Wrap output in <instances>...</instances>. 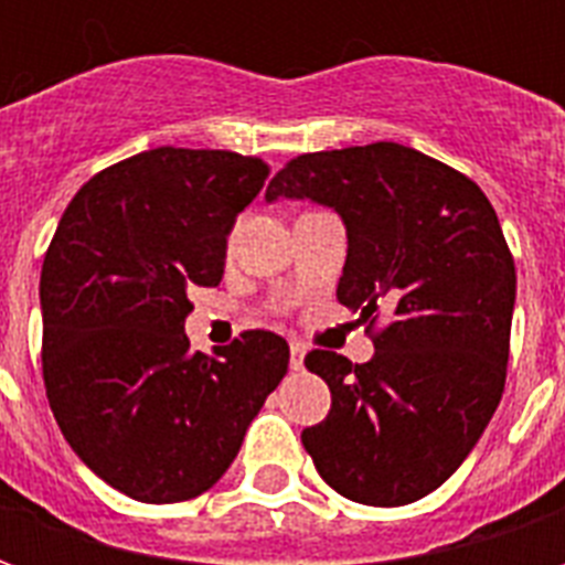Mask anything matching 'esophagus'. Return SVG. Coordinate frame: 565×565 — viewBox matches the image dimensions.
<instances>
[{
	"instance_id": "obj_1",
	"label": "esophagus",
	"mask_w": 565,
	"mask_h": 565,
	"mask_svg": "<svg viewBox=\"0 0 565 565\" xmlns=\"http://www.w3.org/2000/svg\"><path fill=\"white\" fill-rule=\"evenodd\" d=\"M302 363H306V348H302L299 342H294L290 344V369H294V372H299V369H302Z\"/></svg>"
}]
</instances>
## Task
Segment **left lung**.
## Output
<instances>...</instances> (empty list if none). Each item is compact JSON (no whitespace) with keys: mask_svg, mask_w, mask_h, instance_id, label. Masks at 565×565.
I'll list each match as a JSON object with an SVG mask.
<instances>
[{"mask_svg":"<svg viewBox=\"0 0 565 565\" xmlns=\"http://www.w3.org/2000/svg\"><path fill=\"white\" fill-rule=\"evenodd\" d=\"M275 199L335 211L339 302L360 320L391 311L369 363L306 356L332 408L302 445L335 493L417 502L460 469L505 391L518 275L497 211L466 174L396 141L302 153L269 181Z\"/></svg>","mask_w":565,"mask_h":565,"instance_id":"1","label":"left lung"}]
</instances>
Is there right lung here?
Here are the masks:
<instances>
[{
  "instance_id": "1",
  "label": "right lung",
  "mask_w": 565,
  "mask_h": 565,
  "mask_svg": "<svg viewBox=\"0 0 565 565\" xmlns=\"http://www.w3.org/2000/svg\"><path fill=\"white\" fill-rule=\"evenodd\" d=\"M266 174L233 150H145L81 186L44 254L47 403L81 462L129 499L217 484L287 375L275 332H242L214 356L184 332L190 290L221 284L226 238Z\"/></svg>"
}]
</instances>
